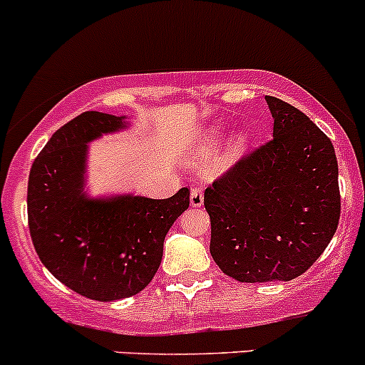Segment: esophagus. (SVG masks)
I'll return each mask as SVG.
<instances>
[{
	"label": "esophagus",
	"instance_id": "1",
	"mask_svg": "<svg viewBox=\"0 0 365 365\" xmlns=\"http://www.w3.org/2000/svg\"><path fill=\"white\" fill-rule=\"evenodd\" d=\"M203 190L200 189V187H194L192 190H190V206L192 208H201L203 206Z\"/></svg>",
	"mask_w": 365,
	"mask_h": 365
}]
</instances>
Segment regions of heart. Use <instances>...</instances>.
<instances>
[{"instance_id":"1","label":"heart","mask_w":365,"mask_h":365,"mask_svg":"<svg viewBox=\"0 0 365 365\" xmlns=\"http://www.w3.org/2000/svg\"><path fill=\"white\" fill-rule=\"evenodd\" d=\"M224 135V127L222 125L215 123L210 125L208 128H205L201 132V135L197 138L196 145H194L192 150V162L194 164H201V162H206L210 157L213 155V152L217 150V145L220 143ZM252 143V134L247 130V128H238L233 134L230 135L226 143V148H224L222 155L217 160V169L219 171H226V169L233 168L242 157L247 153L249 146Z\"/></svg>"}]
</instances>
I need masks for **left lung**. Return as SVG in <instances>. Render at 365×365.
<instances>
[{"label":"left lung","mask_w":365,"mask_h":365,"mask_svg":"<svg viewBox=\"0 0 365 365\" xmlns=\"http://www.w3.org/2000/svg\"><path fill=\"white\" fill-rule=\"evenodd\" d=\"M264 101L274 139L205 190L210 254L238 282L302 275L330 244L341 215L332 141L288 102Z\"/></svg>","instance_id":"left-lung-1"}]
</instances>
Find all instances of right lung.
Here are the masks:
<instances>
[{
  "label": "right lung",
  "instance_id": "obj_1",
  "mask_svg": "<svg viewBox=\"0 0 365 365\" xmlns=\"http://www.w3.org/2000/svg\"><path fill=\"white\" fill-rule=\"evenodd\" d=\"M127 128L125 114H79L51 135L28 180L29 235L40 261L72 292L98 302L138 295L150 284L169 227L189 208L187 187L168 200L90 192V143Z\"/></svg>",
  "mask_w": 365,
  "mask_h": 365
}]
</instances>
